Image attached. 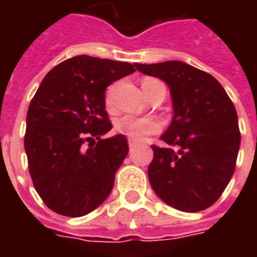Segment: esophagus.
Masks as SVG:
<instances>
[{"instance_id":"esophagus-1","label":"esophagus","mask_w":257,"mask_h":257,"mask_svg":"<svg viewBox=\"0 0 257 257\" xmlns=\"http://www.w3.org/2000/svg\"><path fill=\"white\" fill-rule=\"evenodd\" d=\"M128 144H129V148H135V147H137V143L135 140H132V139H129Z\"/></svg>"}]
</instances>
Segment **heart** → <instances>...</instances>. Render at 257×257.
<instances>
[{
	"mask_svg": "<svg viewBox=\"0 0 257 257\" xmlns=\"http://www.w3.org/2000/svg\"><path fill=\"white\" fill-rule=\"evenodd\" d=\"M143 92L148 93L155 88H163V84L160 81H157L155 78H145L143 84ZM108 102H112V97H108ZM114 128L118 133L128 136L132 140H143L145 136L148 135H153L157 133L161 129L160 122L155 118H145V117H136L132 114H125L121 116L120 118H117Z\"/></svg>",
	"mask_w": 257,
	"mask_h": 257,
	"instance_id": "1",
	"label": "heart"
}]
</instances>
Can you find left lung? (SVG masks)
<instances>
[{
  "label": "left lung",
  "mask_w": 257,
  "mask_h": 257,
  "mask_svg": "<svg viewBox=\"0 0 257 257\" xmlns=\"http://www.w3.org/2000/svg\"><path fill=\"white\" fill-rule=\"evenodd\" d=\"M135 66L168 85L173 106L161 140L177 151L152 147L148 177L153 191L179 211L207 209L235 172L240 131L231 98L213 76L183 61Z\"/></svg>",
  "instance_id": "1"
}]
</instances>
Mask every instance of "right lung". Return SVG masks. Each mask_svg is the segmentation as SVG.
I'll return each instance as SVG.
<instances>
[{
    "mask_svg": "<svg viewBox=\"0 0 257 257\" xmlns=\"http://www.w3.org/2000/svg\"><path fill=\"white\" fill-rule=\"evenodd\" d=\"M135 70L129 62L82 54L54 66L37 89L26 114L25 152L34 188L56 213L88 215L112 191L129 148L124 135L101 139L112 129L105 89Z\"/></svg>",
    "mask_w": 257,
    "mask_h": 257,
    "instance_id": "1",
    "label": "right lung"
}]
</instances>
